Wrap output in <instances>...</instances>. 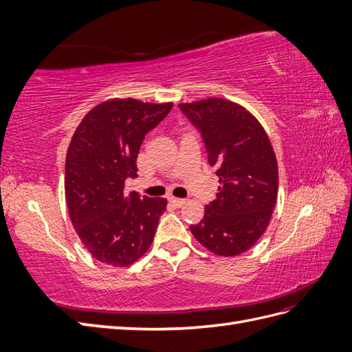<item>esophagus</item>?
Masks as SVG:
<instances>
[{"label":"esophagus","mask_w":352,"mask_h":352,"mask_svg":"<svg viewBox=\"0 0 352 352\" xmlns=\"http://www.w3.org/2000/svg\"><path fill=\"white\" fill-rule=\"evenodd\" d=\"M170 202H172V204H173L176 208H180V207H184V206L186 204V199H180V198L172 197V198H170Z\"/></svg>","instance_id":"1"}]
</instances>
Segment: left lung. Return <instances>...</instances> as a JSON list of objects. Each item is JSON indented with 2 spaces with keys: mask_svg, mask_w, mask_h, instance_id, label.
Masks as SVG:
<instances>
[{
  "mask_svg": "<svg viewBox=\"0 0 352 352\" xmlns=\"http://www.w3.org/2000/svg\"><path fill=\"white\" fill-rule=\"evenodd\" d=\"M202 136L219 192L206 206L195 239L221 257L248 251L267 228L279 188L278 162L267 133L255 117L223 98L179 104Z\"/></svg>",
  "mask_w": 352,
  "mask_h": 352,
  "instance_id": "8db88e82",
  "label": "left lung"
}]
</instances>
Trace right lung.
I'll return each instance as SVG.
<instances>
[{
  "mask_svg": "<svg viewBox=\"0 0 352 352\" xmlns=\"http://www.w3.org/2000/svg\"><path fill=\"white\" fill-rule=\"evenodd\" d=\"M173 107L114 98L94 107L74 132L66 157V202L72 225L95 260L126 267L150 248L164 198L124 190L136 177L145 135Z\"/></svg>",
  "mask_w": 352,
  "mask_h": 352,
  "instance_id": "add662e5",
  "label": "right lung"
}]
</instances>
